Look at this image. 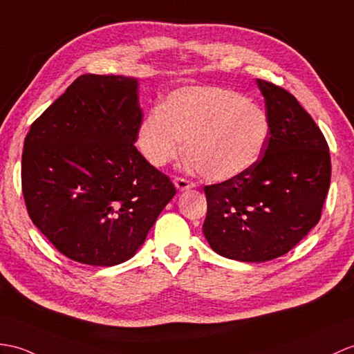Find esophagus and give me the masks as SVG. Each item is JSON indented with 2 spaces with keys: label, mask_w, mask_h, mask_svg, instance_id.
Returning a JSON list of instances; mask_svg holds the SVG:
<instances>
[{
  "label": "esophagus",
  "mask_w": 354,
  "mask_h": 354,
  "mask_svg": "<svg viewBox=\"0 0 354 354\" xmlns=\"http://www.w3.org/2000/svg\"><path fill=\"white\" fill-rule=\"evenodd\" d=\"M174 183H175L178 190H180V192L190 190V188H193V187L196 185L194 183H192V180H188L187 178H180V176H176V178L174 179Z\"/></svg>",
  "instance_id": "1"
}]
</instances>
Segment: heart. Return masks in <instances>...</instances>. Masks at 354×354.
Instances as JSON below:
<instances>
[{"label":"heart","mask_w":354,"mask_h":354,"mask_svg":"<svg viewBox=\"0 0 354 354\" xmlns=\"http://www.w3.org/2000/svg\"><path fill=\"white\" fill-rule=\"evenodd\" d=\"M270 136L267 111L234 90L192 86L171 92L161 109L145 116L137 146L155 167L183 151L193 167L211 180L231 179L250 169Z\"/></svg>","instance_id":"b5f03b06"}]
</instances>
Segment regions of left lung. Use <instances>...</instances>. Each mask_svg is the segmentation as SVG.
Returning <instances> with one entry per match:
<instances>
[{"label":"left lung","instance_id":"1","mask_svg":"<svg viewBox=\"0 0 354 354\" xmlns=\"http://www.w3.org/2000/svg\"><path fill=\"white\" fill-rule=\"evenodd\" d=\"M270 136L241 175L205 185L203 235L221 257L264 262L288 253L314 227L330 185L332 164L322 129L282 87L258 80Z\"/></svg>","mask_w":354,"mask_h":354}]
</instances>
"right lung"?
I'll list each match as a JSON object with an SVG mask.
<instances>
[{
  "label": "right lung",
  "instance_id": "add662e5",
  "mask_svg": "<svg viewBox=\"0 0 354 354\" xmlns=\"http://www.w3.org/2000/svg\"><path fill=\"white\" fill-rule=\"evenodd\" d=\"M142 120L137 80L84 73L31 123L24 201L32 223L69 259L111 267L133 258L176 194L134 146Z\"/></svg>",
  "mask_w": 354,
  "mask_h": 354
}]
</instances>
